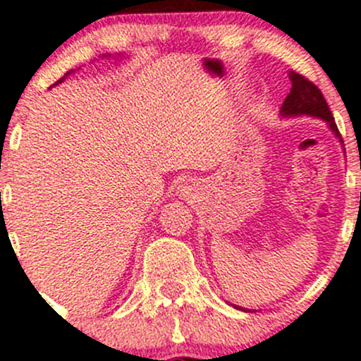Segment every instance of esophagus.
Returning a JSON list of instances; mask_svg holds the SVG:
<instances>
[{
    "label": "esophagus",
    "instance_id": "1",
    "mask_svg": "<svg viewBox=\"0 0 361 361\" xmlns=\"http://www.w3.org/2000/svg\"><path fill=\"white\" fill-rule=\"evenodd\" d=\"M178 194H180V197L183 199H192V195L195 194V187L190 183H185L181 185V187H178Z\"/></svg>",
    "mask_w": 361,
    "mask_h": 361
}]
</instances>
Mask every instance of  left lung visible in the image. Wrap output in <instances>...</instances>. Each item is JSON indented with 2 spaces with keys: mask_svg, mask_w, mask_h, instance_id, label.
Masks as SVG:
<instances>
[{
  "mask_svg": "<svg viewBox=\"0 0 361 361\" xmlns=\"http://www.w3.org/2000/svg\"><path fill=\"white\" fill-rule=\"evenodd\" d=\"M289 79H291V92H289V95L286 97L284 104H282L281 116L282 118H298V116L319 118V120H323L324 123L328 125V128L334 132V135L338 139V142L344 146V141H342L341 137V132H338L337 125H335V120L334 116H331L330 107H328L326 100H324L319 87L296 72H289ZM236 309L245 310L243 307H236ZM245 312H252V310L247 309Z\"/></svg>",
  "mask_w": 361,
  "mask_h": 361,
  "instance_id": "1",
  "label": "left lung"
}]
</instances>
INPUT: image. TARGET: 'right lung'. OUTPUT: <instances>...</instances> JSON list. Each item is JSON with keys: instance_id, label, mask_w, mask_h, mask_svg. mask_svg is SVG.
<instances>
[{"instance_id": "add662e5", "label": "right lung", "mask_w": 361, "mask_h": 361, "mask_svg": "<svg viewBox=\"0 0 361 361\" xmlns=\"http://www.w3.org/2000/svg\"><path fill=\"white\" fill-rule=\"evenodd\" d=\"M102 58H111V54H102ZM121 58H123V54H116V56H114V59H121ZM72 72H73V70H70V72H66L65 75H63L61 79L58 80V82H56V84H52V86H58V84H59V82H63V80L66 79V75H68V73H72Z\"/></svg>"}]
</instances>
